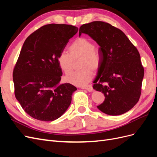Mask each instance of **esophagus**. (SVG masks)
<instances>
[{
    "label": "esophagus",
    "instance_id": "1",
    "mask_svg": "<svg viewBox=\"0 0 157 157\" xmlns=\"http://www.w3.org/2000/svg\"><path fill=\"white\" fill-rule=\"evenodd\" d=\"M80 88L87 90L88 91H89V92H92L93 91V88H92L91 85H88V86H81V87H80Z\"/></svg>",
    "mask_w": 157,
    "mask_h": 157
}]
</instances>
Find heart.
<instances>
[{
	"label": "heart",
	"mask_w": 157,
	"mask_h": 157,
	"mask_svg": "<svg viewBox=\"0 0 157 157\" xmlns=\"http://www.w3.org/2000/svg\"><path fill=\"white\" fill-rule=\"evenodd\" d=\"M69 52H63L59 55L60 67L65 75H69L73 69L75 61L80 58L78 67L80 69L67 76L66 81L76 86H84L91 80L92 71H97L100 67V52L94 46L92 41L84 37L74 40L69 46Z\"/></svg>",
	"instance_id": "heart-1"
}]
</instances>
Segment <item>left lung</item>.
I'll return each mask as SVG.
<instances>
[{"mask_svg":"<svg viewBox=\"0 0 157 157\" xmlns=\"http://www.w3.org/2000/svg\"><path fill=\"white\" fill-rule=\"evenodd\" d=\"M88 35L100 46L101 63L93 88L105 101L98 108L109 115H120L138 102L144 76L136 47L121 30L108 23L95 21L80 26L79 36Z\"/></svg>","mask_w":157,"mask_h":157,"instance_id":"obj_1","label":"left lung"}]
</instances>
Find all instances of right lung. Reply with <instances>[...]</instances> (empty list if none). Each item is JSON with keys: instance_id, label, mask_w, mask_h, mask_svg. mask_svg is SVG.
I'll list each match as a JSON object with an SVG mask.
<instances>
[{"instance_id": "1", "label": "right lung", "mask_w": 157, "mask_h": 157, "mask_svg": "<svg viewBox=\"0 0 157 157\" xmlns=\"http://www.w3.org/2000/svg\"><path fill=\"white\" fill-rule=\"evenodd\" d=\"M77 31V27L52 23L33 32L23 43L13 71L14 94L35 119L56 120L70 105L77 88L59 84L63 73L58 57Z\"/></svg>"}]
</instances>
